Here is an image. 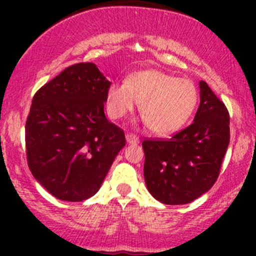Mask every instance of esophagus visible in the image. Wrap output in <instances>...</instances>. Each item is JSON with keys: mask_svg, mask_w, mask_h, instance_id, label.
I'll list each match as a JSON object with an SVG mask.
<instances>
[{"mask_svg": "<svg viewBox=\"0 0 256 256\" xmlns=\"http://www.w3.org/2000/svg\"><path fill=\"white\" fill-rule=\"evenodd\" d=\"M126 141H128V144H138V138L136 135H134V134H126Z\"/></svg>", "mask_w": 256, "mask_h": 256, "instance_id": "esophagus-1", "label": "esophagus"}]
</instances>
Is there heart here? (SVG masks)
<instances>
[{
    "instance_id": "heart-1",
    "label": "heart",
    "mask_w": 256,
    "mask_h": 256,
    "mask_svg": "<svg viewBox=\"0 0 256 256\" xmlns=\"http://www.w3.org/2000/svg\"><path fill=\"white\" fill-rule=\"evenodd\" d=\"M140 102V112L152 132L170 135L182 128L194 112L198 90L188 79L161 70H141L126 82H112L108 89V112L121 118Z\"/></svg>"
}]
</instances>
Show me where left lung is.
<instances>
[{
	"instance_id": "8db88e82",
	"label": "left lung",
	"mask_w": 256,
	"mask_h": 256,
	"mask_svg": "<svg viewBox=\"0 0 256 256\" xmlns=\"http://www.w3.org/2000/svg\"><path fill=\"white\" fill-rule=\"evenodd\" d=\"M194 120L170 140H144V176L152 197L187 204L216 183L229 144V114L208 84L200 82Z\"/></svg>"
}]
</instances>
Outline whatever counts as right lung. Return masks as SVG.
<instances>
[{
    "instance_id": "add662e5",
    "label": "right lung",
    "mask_w": 256,
    "mask_h": 256,
    "mask_svg": "<svg viewBox=\"0 0 256 256\" xmlns=\"http://www.w3.org/2000/svg\"><path fill=\"white\" fill-rule=\"evenodd\" d=\"M110 82L94 63L64 69L32 100L26 122L28 167L56 198L82 202L99 190L125 134L104 112Z\"/></svg>"
}]
</instances>
